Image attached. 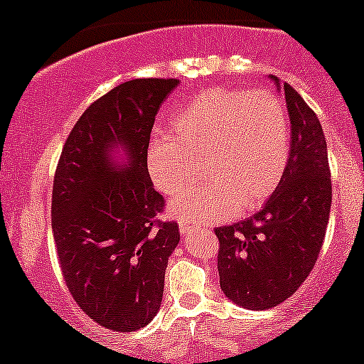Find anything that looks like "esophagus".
Returning <instances> with one entry per match:
<instances>
[{"instance_id": "obj_1", "label": "esophagus", "mask_w": 364, "mask_h": 364, "mask_svg": "<svg viewBox=\"0 0 364 364\" xmlns=\"http://www.w3.org/2000/svg\"><path fill=\"white\" fill-rule=\"evenodd\" d=\"M196 229V225L195 224H190V223H179V232H181L183 236H186V235H190V232H193Z\"/></svg>"}]
</instances>
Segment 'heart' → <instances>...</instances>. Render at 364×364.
Wrapping results in <instances>:
<instances>
[{
	"mask_svg": "<svg viewBox=\"0 0 364 364\" xmlns=\"http://www.w3.org/2000/svg\"><path fill=\"white\" fill-rule=\"evenodd\" d=\"M172 136H152L147 169L161 193L193 183L203 161L210 181L188 188L169 203L186 223H219L258 208L281 185L289 161V116L269 90L212 87L171 119Z\"/></svg>",
	"mask_w": 364,
	"mask_h": 364,
	"instance_id": "b5f03b06",
	"label": "heart"
}]
</instances>
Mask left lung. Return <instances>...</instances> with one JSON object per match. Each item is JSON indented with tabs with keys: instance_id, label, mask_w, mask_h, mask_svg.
Returning <instances> with one entry per match:
<instances>
[{
	"instance_id": "1",
	"label": "left lung",
	"mask_w": 364,
	"mask_h": 364,
	"mask_svg": "<svg viewBox=\"0 0 364 364\" xmlns=\"http://www.w3.org/2000/svg\"><path fill=\"white\" fill-rule=\"evenodd\" d=\"M284 90L291 119V152L281 185L253 217L215 228L220 289L248 310L286 301L315 267L327 231L332 181L327 140L315 111L289 83Z\"/></svg>"
}]
</instances>
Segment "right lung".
Instances as JSON below:
<instances>
[{
	"label": "right lung",
	"mask_w": 364,
	"mask_h": 364,
	"mask_svg": "<svg viewBox=\"0 0 364 364\" xmlns=\"http://www.w3.org/2000/svg\"><path fill=\"white\" fill-rule=\"evenodd\" d=\"M176 78H136L87 107L63 145L53 183L51 224L61 274L95 323L133 332L157 315L176 220H162L147 149L161 104ZM123 148L114 165L112 148Z\"/></svg>",
	"instance_id": "add662e5"
}]
</instances>
